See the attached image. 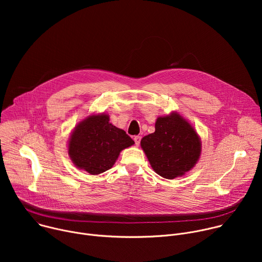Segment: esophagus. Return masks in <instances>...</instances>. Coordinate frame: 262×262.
I'll use <instances>...</instances> for the list:
<instances>
[{"label": "esophagus", "instance_id": "34e87169", "mask_svg": "<svg viewBox=\"0 0 262 262\" xmlns=\"http://www.w3.org/2000/svg\"><path fill=\"white\" fill-rule=\"evenodd\" d=\"M134 140H135L136 145L139 146V145H140V141H141V137H140V136H136V137L134 138Z\"/></svg>", "mask_w": 262, "mask_h": 262}]
</instances>
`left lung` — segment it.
<instances>
[{"label":"left lung","instance_id":"obj_1","mask_svg":"<svg viewBox=\"0 0 262 262\" xmlns=\"http://www.w3.org/2000/svg\"><path fill=\"white\" fill-rule=\"evenodd\" d=\"M141 148L154 171L166 179L181 177L198 163L202 142L192 123L179 112L159 116L156 132L142 138Z\"/></svg>","mask_w":262,"mask_h":262}]
</instances>
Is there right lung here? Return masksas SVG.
Segmentation results:
<instances>
[{"mask_svg":"<svg viewBox=\"0 0 262 262\" xmlns=\"http://www.w3.org/2000/svg\"><path fill=\"white\" fill-rule=\"evenodd\" d=\"M135 142L110 122L108 114L92 113L76 124L68 138V156L79 170L98 175L114 166L120 152Z\"/></svg>","mask_w":262,"mask_h":262,"instance_id":"add662e5","label":"right lung"}]
</instances>
